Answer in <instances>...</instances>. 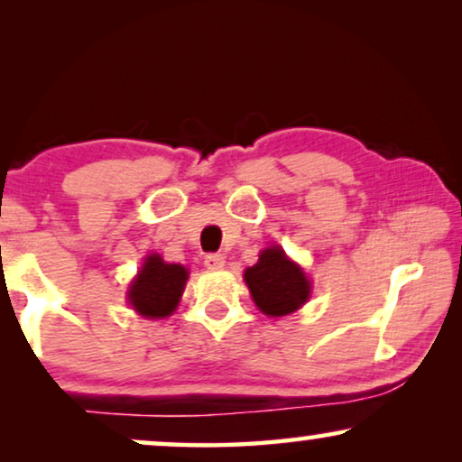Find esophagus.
Here are the masks:
<instances>
[{"label":"esophagus","mask_w":462,"mask_h":462,"mask_svg":"<svg viewBox=\"0 0 462 462\" xmlns=\"http://www.w3.org/2000/svg\"><path fill=\"white\" fill-rule=\"evenodd\" d=\"M204 264H206V269L218 271V269L225 267V256L223 254H208L204 258Z\"/></svg>","instance_id":"obj_1"}]
</instances>
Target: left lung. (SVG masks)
<instances>
[{
	"instance_id": "obj_1",
	"label": "left lung",
	"mask_w": 462,
	"mask_h": 462,
	"mask_svg": "<svg viewBox=\"0 0 462 462\" xmlns=\"http://www.w3.org/2000/svg\"><path fill=\"white\" fill-rule=\"evenodd\" d=\"M252 300L269 318L294 313L311 296V282L282 245H269L258 254L254 267L244 271Z\"/></svg>"
}]
</instances>
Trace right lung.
<instances>
[{"instance_id": "right-lung-1", "label": "right lung", "mask_w": 462, "mask_h": 462, "mask_svg": "<svg viewBox=\"0 0 462 462\" xmlns=\"http://www.w3.org/2000/svg\"><path fill=\"white\" fill-rule=\"evenodd\" d=\"M187 277L189 271L182 264L166 263L160 254H149L130 283L128 302L143 318H168L179 307Z\"/></svg>"}]
</instances>
